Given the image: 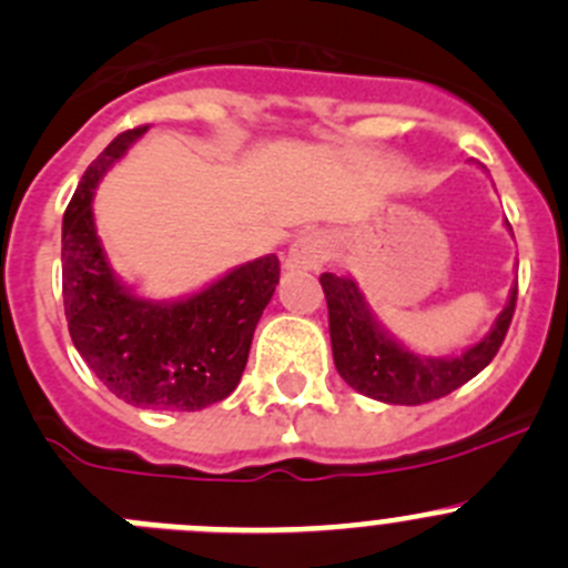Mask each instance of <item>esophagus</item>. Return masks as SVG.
<instances>
[{
	"mask_svg": "<svg viewBox=\"0 0 568 568\" xmlns=\"http://www.w3.org/2000/svg\"><path fill=\"white\" fill-rule=\"evenodd\" d=\"M331 254V241L322 232H302L294 237L285 254V268L288 272H316Z\"/></svg>",
	"mask_w": 568,
	"mask_h": 568,
	"instance_id": "34e87169",
	"label": "esophagus"
}]
</instances>
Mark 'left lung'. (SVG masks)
Listing matches in <instances>:
<instances>
[{"label":"left lung","instance_id":"obj_1","mask_svg":"<svg viewBox=\"0 0 568 568\" xmlns=\"http://www.w3.org/2000/svg\"><path fill=\"white\" fill-rule=\"evenodd\" d=\"M331 316V347L338 375L362 395L384 404L417 406L452 395L474 375H479L499 353L516 311L518 283L510 288L505 311L493 322L490 333L463 356H420L395 342L381 327L353 277L325 272L320 277Z\"/></svg>","mask_w":568,"mask_h":568}]
</instances>
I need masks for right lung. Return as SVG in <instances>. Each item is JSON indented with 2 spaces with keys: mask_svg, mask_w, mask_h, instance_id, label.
I'll list each match as a JSON object with an SVG mask.
<instances>
[{
  "mask_svg": "<svg viewBox=\"0 0 568 568\" xmlns=\"http://www.w3.org/2000/svg\"><path fill=\"white\" fill-rule=\"evenodd\" d=\"M148 131H123L83 173L63 212V314L94 375L131 406L199 412L232 395L246 369L263 308L280 283L277 254L232 268L199 294L171 302L136 296L116 277L94 230L100 179Z\"/></svg>",
  "mask_w": 568,
  "mask_h": 568,
  "instance_id": "add662e5",
  "label": "right lung"
}]
</instances>
